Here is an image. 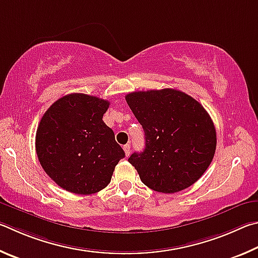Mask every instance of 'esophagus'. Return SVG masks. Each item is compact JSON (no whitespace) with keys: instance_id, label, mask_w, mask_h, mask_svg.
I'll list each match as a JSON object with an SVG mask.
<instances>
[{"instance_id":"obj_1","label":"esophagus","mask_w":258,"mask_h":258,"mask_svg":"<svg viewBox=\"0 0 258 258\" xmlns=\"http://www.w3.org/2000/svg\"><path fill=\"white\" fill-rule=\"evenodd\" d=\"M123 151L125 153V156L130 155V145H129V144H125V145L123 146Z\"/></svg>"}]
</instances>
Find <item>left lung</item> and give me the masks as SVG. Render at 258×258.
<instances>
[{
	"label": "left lung",
	"instance_id": "obj_1",
	"mask_svg": "<svg viewBox=\"0 0 258 258\" xmlns=\"http://www.w3.org/2000/svg\"><path fill=\"white\" fill-rule=\"evenodd\" d=\"M125 101L145 133V150L128 159L143 183L164 194L195 183L216 148L215 126L202 104L172 88L134 92Z\"/></svg>",
	"mask_w": 258,
	"mask_h": 258
}]
</instances>
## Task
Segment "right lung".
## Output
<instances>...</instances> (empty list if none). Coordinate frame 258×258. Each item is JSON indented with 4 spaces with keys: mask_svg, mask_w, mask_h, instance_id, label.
Returning <instances> with one entry per match:
<instances>
[{
    "mask_svg": "<svg viewBox=\"0 0 258 258\" xmlns=\"http://www.w3.org/2000/svg\"><path fill=\"white\" fill-rule=\"evenodd\" d=\"M110 103L69 94L45 112L36 133V153L45 172L67 191L90 195L105 188L124 152L103 121Z\"/></svg>",
    "mask_w": 258,
    "mask_h": 258,
    "instance_id": "1",
    "label": "right lung"
}]
</instances>
